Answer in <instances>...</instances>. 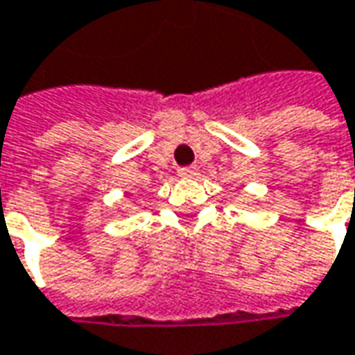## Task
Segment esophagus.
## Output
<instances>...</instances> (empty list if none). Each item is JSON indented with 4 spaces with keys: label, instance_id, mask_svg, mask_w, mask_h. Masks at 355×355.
<instances>
[{
    "label": "esophagus",
    "instance_id": "esophagus-1",
    "mask_svg": "<svg viewBox=\"0 0 355 355\" xmlns=\"http://www.w3.org/2000/svg\"><path fill=\"white\" fill-rule=\"evenodd\" d=\"M178 175L180 178H191V175H196V168L193 166H184V168L178 170Z\"/></svg>",
    "mask_w": 355,
    "mask_h": 355
}]
</instances>
